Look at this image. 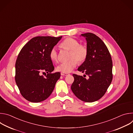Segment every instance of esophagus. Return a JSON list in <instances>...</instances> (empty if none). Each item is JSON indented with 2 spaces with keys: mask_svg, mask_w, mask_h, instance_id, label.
Here are the masks:
<instances>
[{
  "mask_svg": "<svg viewBox=\"0 0 133 133\" xmlns=\"http://www.w3.org/2000/svg\"><path fill=\"white\" fill-rule=\"evenodd\" d=\"M61 74L62 76H67L69 75L68 73H65V72H62Z\"/></svg>",
  "mask_w": 133,
  "mask_h": 133,
  "instance_id": "34e87169",
  "label": "esophagus"
}]
</instances>
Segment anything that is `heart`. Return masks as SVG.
I'll use <instances>...</instances> for the list:
<instances>
[{"label":"heart","mask_w":133,"mask_h":133,"mask_svg":"<svg viewBox=\"0 0 133 133\" xmlns=\"http://www.w3.org/2000/svg\"><path fill=\"white\" fill-rule=\"evenodd\" d=\"M61 46L66 49L70 50L69 61L59 64L57 67V70L62 72H70L78 63H83L88 55L87 47L83 45H79V42L73 38L68 37L64 39L61 44ZM49 57L53 62L58 61L57 50L56 47H53L49 52Z\"/></svg>","instance_id":"heart-1"}]
</instances>
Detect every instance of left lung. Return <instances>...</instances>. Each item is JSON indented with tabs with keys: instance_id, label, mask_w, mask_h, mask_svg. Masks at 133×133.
I'll return each mask as SVG.
<instances>
[{
	"instance_id": "left-lung-1",
	"label": "left lung",
	"mask_w": 133,
	"mask_h": 133,
	"mask_svg": "<svg viewBox=\"0 0 133 133\" xmlns=\"http://www.w3.org/2000/svg\"><path fill=\"white\" fill-rule=\"evenodd\" d=\"M87 42L88 55L77 70L88 76V79L73 74L71 89L75 95L85 102H94L102 98L112 79V63L104 43L90 32L81 34Z\"/></svg>"
}]
</instances>
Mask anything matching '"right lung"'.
I'll use <instances>...</instances> for the list:
<instances>
[{
    "label": "right lung",
    "instance_id": "obj_1",
    "mask_svg": "<svg viewBox=\"0 0 133 133\" xmlns=\"http://www.w3.org/2000/svg\"><path fill=\"white\" fill-rule=\"evenodd\" d=\"M62 36H38L30 40L22 49L16 62L15 81L22 95L27 101L39 103L52 93L61 73L54 70L49 57L50 50ZM41 72L48 74L44 77Z\"/></svg>",
    "mask_w": 133,
    "mask_h": 133
}]
</instances>
